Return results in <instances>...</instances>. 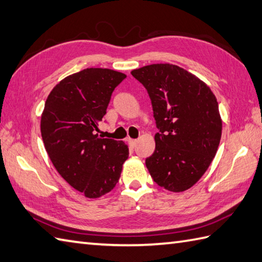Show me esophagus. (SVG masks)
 <instances>
[{"label":"esophagus","instance_id":"1","mask_svg":"<svg viewBox=\"0 0 262 262\" xmlns=\"http://www.w3.org/2000/svg\"><path fill=\"white\" fill-rule=\"evenodd\" d=\"M128 143H129V145L134 147L136 144H137V140H133V138H128Z\"/></svg>","mask_w":262,"mask_h":262}]
</instances>
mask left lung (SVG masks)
I'll use <instances>...</instances> for the list:
<instances>
[{
  "label": "left lung",
  "mask_w": 262,
  "mask_h": 262,
  "mask_svg": "<svg viewBox=\"0 0 262 262\" xmlns=\"http://www.w3.org/2000/svg\"><path fill=\"white\" fill-rule=\"evenodd\" d=\"M132 75L147 90L159 129L146 168L160 187L185 191L203 177L220 145L222 118L215 94L173 64L146 65Z\"/></svg>",
  "instance_id": "obj_1"
}]
</instances>
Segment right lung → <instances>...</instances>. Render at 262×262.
Instances as JSON below:
<instances>
[{"label":"right lung","instance_id":"1","mask_svg":"<svg viewBox=\"0 0 262 262\" xmlns=\"http://www.w3.org/2000/svg\"><path fill=\"white\" fill-rule=\"evenodd\" d=\"M125 77L120 72L94 68L66 76L49 93L41 114L49 159L63 179L88 198L113 190L129 154L124 142L96 133L111 93Z\"/></svg>","mask_w":262,"mask_h":262}]
</instances>
